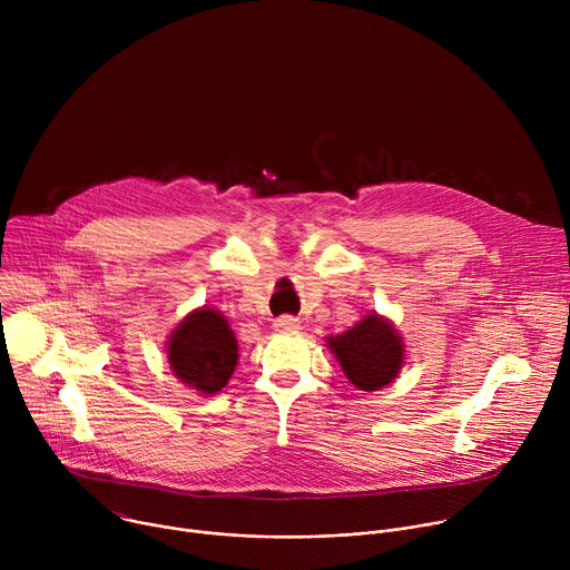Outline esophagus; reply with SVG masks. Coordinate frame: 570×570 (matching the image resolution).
I'll use <instances>...</instances> for the list:
<instances>
[{
	"label": "esophagus",
	"mask_w": 570,
	"mask_h": 570,
	"mask_svg": "<svg viewBox=\"0 0 570 570\" xmlns=\"http://www.w3.org/2000/svg\"><path fill=\"white\" fill-rule=\"evenodd\" d=\"M273 327H275V332H279V334H295V332L302 330V324H299V320L293 317V315H282V317H277V320L273 322Z\"/></svg>",
	"instance_id": "obj_1"
}]
</instances>
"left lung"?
Listing matches in <instances>:
<instances>
[{"mask_svg":"<svg viewBox=\"0 0 570 570\" xmlns=\"http://www.w3.org/2000/svg\"><path fill=\"white\" fill-rule=\"evenodd\" d=\"M327 347L350 383L365 392L390 385L405 363L403 336L390 317L376 311L363 315L347 332L327 336Z\"/></svg>","mask_w":570,"mask_h":570,"instance_id":"1","label":"left lung"}]
</instances>
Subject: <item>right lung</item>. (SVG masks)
Wrapping results in <instances>:
<instances>
[{
	"mask_svg": "<svg viewBox=\"0 0 570 570\" xmlns=\"http://www.w3.org/2000/svg\"><path fill=\"white\" fill-rule=\"evenodd\" d=\"M167 363L196 394L220 392L238 365V341L227 317L207 304L189 311L169 334Z\"/></svg>",
	"mask_w": 570,
	"mask_h": 570,
	"instance_id": "obj_1",
	"label": "right lung"
}]
</instances>
